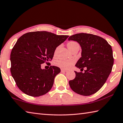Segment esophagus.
<instances>
[{"label":"esophagus","mask_w":123,"mask_h":123,"mask_svg":"<svg viewBox=\"0 0 123 123\" xmlns=\"http://www.w3.org/2000/svg\"><path fill=\"white\" fill-rule=\"evenodd\" d=\"M61 72H67V70H63V69H61Z\"/></svg>","instance_id":"34e87169"}]
</instances>
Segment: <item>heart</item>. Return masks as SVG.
<instances>
[{
    "instance_id": "b5f03b06",
    "label": "heart",
    "mask_w": 123,
    "mask_h": 123,
    "mask_svg": "<svg viewBox=\"0 0 123 123\" xmlns=\"http://www.w3.org/2000/svg\"><path fill=\"white\" fill-rule=\"evenodd\" d=\"M77 45H79L78 43L74 41H70L67 44L68 48L69 49H72V48ZM74 63V61L73 60H57L55 62V65L56 66L59 67L60 68L62 69H68L70 68L73 64Z\"/></svg>"
}]
</instances>
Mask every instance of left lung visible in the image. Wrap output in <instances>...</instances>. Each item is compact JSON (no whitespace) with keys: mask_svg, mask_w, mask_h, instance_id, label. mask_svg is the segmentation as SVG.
Instances as JSON below:
<instances>
[{"mask_svg":"<svg viewBox=\"0 0 123 123\" xmlns=\"http://www.w3.org/2000/svg\"><path fill=\"white\" fill-rule=\"evenodd\" d=\"M68 40L77 41L82 49L81 57L75 67L85 72L75 73L69 81L71 89L78 94L90 96L105 84L111 72L114 57L111 46L105 39L91 34L79 33L70 36Z\"/></svg>","mask_w":123,"mask_h":123,"instance_id":"left-lung-1","label":"left lung"}]
</instances>
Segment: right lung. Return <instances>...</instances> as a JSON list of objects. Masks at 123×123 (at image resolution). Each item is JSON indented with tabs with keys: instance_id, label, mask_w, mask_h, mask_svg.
<instances>
[{
	"instance_id": "right-lung-1",
	"label": "right lung",
	"mask_w": 123,
	"mask_h": 123,
	"mask_svg": "<svg viewBox=\"0 0 123 123\" xmlns=\"http://www.w3.org/2000/svg\"><path fill=\"white\" fill-rule=\"evenodd\" d=\"M68 37L38 31L27 33L18 39L10 54V72L22 92L38 97L51 89L54 78L61 70L55 66L42 69L41 64L49 63L56 48Z\"/></svg>"
}]
</instances>
